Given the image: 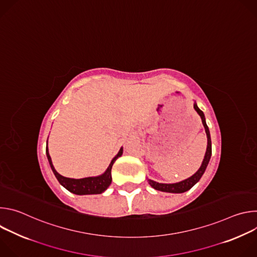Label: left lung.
<instances>
[{"mask_svg": "<svg viewBox=\"0 0 257 257\" xmlns=\"http://www.w3.org/2000/svg\"><path fill=\"white\" fill-rule=\"evenodd\" d=\"M194 108H195V111L197 112V114L201 118L203 127L205 129V133H206V136H207V148H206V153H205L204 159L202 161V164H201L199 170L193 176H191L190 178H188V179H186L184 181H181L179 183H174V184H164V183H158L156 181H153V180L149 179L150 185L154 189H156V190L163 191V192H170V193H183V192H185V191L191 189L196 184V183L200 180V178L202 177L203 173L205 172V169H206V167L208 165V162L210 160V157H211L210 134H209V130H208V127L206 125V122H205L204 114H203V112L201 111V109L197 106L196 102H194Z\"/></svg>", "mask_w": 257, "mask_h": 257, "instance_id": "8db88e82", "label": "left lung"}]
</instances>
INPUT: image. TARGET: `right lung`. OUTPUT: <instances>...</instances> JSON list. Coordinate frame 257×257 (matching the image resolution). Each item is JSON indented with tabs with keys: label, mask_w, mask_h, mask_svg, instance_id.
Wrapping results in <instances>:
<instances>
[{
	"label": "right lung",
	"mask_w": 257,
	"mask_h": 257,
	"mask_svg": "<svg viewBox=\"0 0 257 257\" xmlns=\"http://www.w3.org/2000/svg\"><path fill=\"white\" fill-rule=\"evenodd\" d=\"M46 154L50 163V166L52 168L53 173L55 174L56 178L58 179L59 183L64 186L68 191L74 193V194H78V195H86V194H100L103 191H105L107 189V187L111 185L112 183V175H111V171H112V167L114 165V163L116 162V160L118 158H120L123 154V148L120 149L118 155L112 160L111 164L107 167L106 171L97 177H88V178H82V179H71V178H66L63 177L62 175H60L54 168L53 163H52V159L50 157L49 154V150H48V141H47V149H46Z\"/></svg>",
	"instance_id": "1"
}]
</instances>
